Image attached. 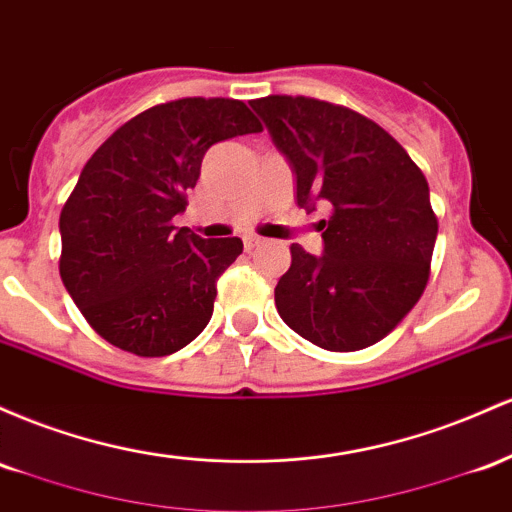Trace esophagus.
Listing matches in <instances>:
<instances>
[{
  "mask_svg": "<svg viewBox=\"0 0 512 512\" xmlns=\"http://www.w3.org/2000/svg\"><path fill=\"white\" fill-rule=\"evenodd\" d=\"M261 237H256V234H246V237H244V249L246 251H254L256 249V246H261Z\"/></svg>",
  "mask_w": 512,
  "mask_h": 512,
  "instance_id": "34e87169",
  "label": "esophagus"
}]
</instances>
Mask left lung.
Segmentation results:
<instances>
[{
	"instance_id": "1",
	"label": "left lung",
	"mask_w": 512,
	"mask_h": 512,
	"mask_svg": "<svg viewBox=\"0 0 512 512\" xmlns=\"http://www.w3.org/2000/svg\"><path fill=\"white\" fill-rule=\"evenodd\" d=\"M297 179V205L331 208L324 254L290 246L275 285L283 321L314 346L377 343L411 312L430 275L438 217L423 171L370 118L307 96L251 101Z\"/></svg>"
}]
</instances>
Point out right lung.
<instances>
[{"label":"right lung","mask_w":512,"mask_h":512,"mask_svg":"<svg viewBox=\"0 0 512 512\" xmlns=\"http://www.w3.org/2000/svg\"><path fill=\"white\" fill-rule=\"evenodd\" d=\"M261 130L244 101L198 96L147 108L91 154L60 212V275L101 338L162 358L208 326L217 278L244 244L171 220L186 210L205 152Z\"/></svg>","instance_id":"obj_1"}]
</instances>
